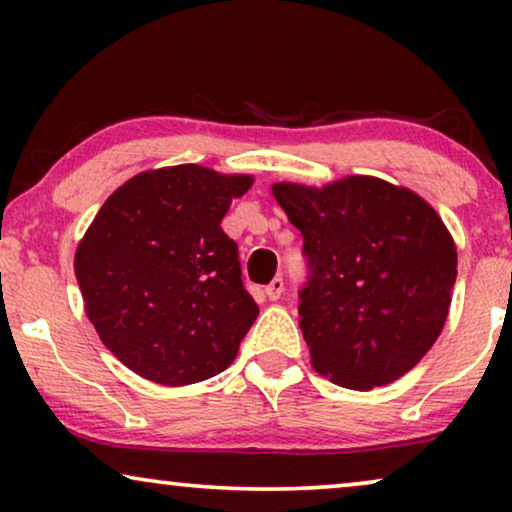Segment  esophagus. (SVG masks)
I'll return each instance as SVG.
<instances>
[{"label": "esophagus", "instance_id": "esophagus-1", "mask_svg": "<svg viewBox=\"0 0 512 512\" xmlns=\"http://www.w3.org/2000/svg\"><path fill=\"white\" fill-rule=\"evenodd\" d=\"M282 293H284V279L282 277H275L268 286H265V296H268L270 300H279V298H282Z\"/></svg>", "mask_w": 512, "mask_h": 512}]
</instances>
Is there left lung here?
<instances>
[{"label":"left lung","instance_id":"1","mask_svg":"<svg viewBox=\"0 0 512 512\" xmlns=\"http://www.w3.org/2000/svg\"><path fill=\"white\" fill-rule=\"evenodd\" d=\"M272 195L305 242L298 314L314 370L368 391L415 368L443 331L457 279L436 209L363 174L321 188L279 181Z\"/></svg>","mask_w":512,"mask_h":512}]
</instances>
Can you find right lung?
<instances>
[{
  "mask_svg": "<svg viewBox=\"0 0 512 512\" xmlns=\"http://www.w3.org/2000/svg\"><path fill=\"white\" fill-rule=\"evenodd\" d=\"M249 174L174 165L109 195L76 247L90 324L132 373L165 387L219 375L258 317L221 221Z\"/></svg>",
  "mask_w": 512,
  "mask_h": 512,
  "instance_id": "obj_1",
  "label": "right lung"
}]
</instances>
